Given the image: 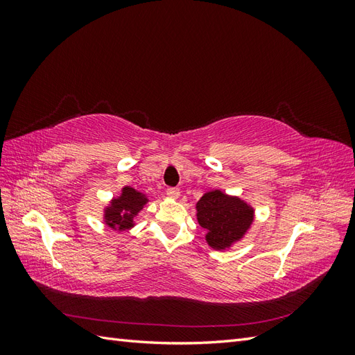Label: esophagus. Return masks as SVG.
Segmentation results:
<instances>
[{"label":"esophagus","instance_id":"obj_1","mask_svg":"<svg viewBox=\"0 0 355 355\" xmlns=\"http://www.w3.org/2000/svg\"><path fill=\"white\" fill-rule=\"evenodd\" d=\"M167 196L170 197V198H179V196H180V189L179 188H167Z\"/></svg>","mask_w":355,"mask_h":355}]
</instances>
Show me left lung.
<instances>
[{"label": "left lung", "instance_id": "obj_1", "mask_svg": "<svg viewBox=\"0 0 355 355\" xmlns=\"http://www.w3.org/2000/svg\"><path fill=\"white\" fill-rule=\"evenodd\" d=\"M253 209L239 197L214 189L197 202V219L207 231L206 240L216 250H225L244 237L253 222Z\"/></svg>", "mask_w": 355, "mask_h": 355}]
</instances>
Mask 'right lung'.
Segmentation results:
<instances>
[{
    "label": "right lung",
    "instance_id": "right-lung-1",
    "mask_svg": "<svg viewBox=\"0 0 355 355\" xmlns=\"http://www.w3.org/2000/svg\"><path fill=\"white\" fill-rule=\"evenodd\" d=\"M148 198L142 192L130 187H124L121 196L111 201V206L105 209V223L116 231H125L132 228L136 214L144 209Z\"/></svg>",
    "mask_w": 355,
    "mask_h": 355
}]
</instances>
